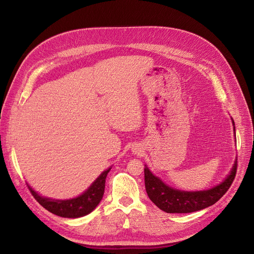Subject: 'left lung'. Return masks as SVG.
<instances>
[{
	"label": "left lung",
	"instance_id": "1",
	"mask_svg": "<svg viewBox=\"0 0 254 254\" xmlns=\"http://www.w3.org/2000/svg\"><path fill=\"white\" fill-rule=\"evenodd\" d=\"M235 128V127H234ZM237 162L231 174L219 185L204 191H181L169 188L155 177L146 167L144 169L145 189L149 198L161 210L167 213H191L215 204L229 190L236 177Z\"/></svg>",
	"mask_w": 254,
	"mask_h": 254
}]
</instances>
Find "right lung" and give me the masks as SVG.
I'll return each instance as SVG.
<instances>
[{"mask_svg": "<svg viewBox=\"0 0 254 254\" xmlns=\"http://www.w3.org/2000/svg\"><path fill=\"white\" fill-rule=\"evenodd\" d=\"M110 170L111 168L104 171L84 193L72 199L55 201L39 195L30 186L29 189L36 201L53 214L65 218H78L89 214L101 202L105 190L106 177Z\"/></svg>", "mask_w": 254, "mask_h": 254, "instance_id": "add662e5", "label": "right lung"}]
</instances>
